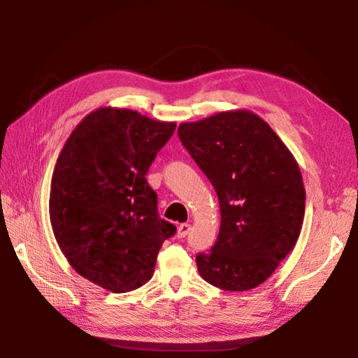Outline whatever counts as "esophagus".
<instances>
[{
  "label": "esophagus",
  "instance_id": "1",
  "mask_svg": "<svg viewBox=\"0 0 358 358\" xmlns=\"http://www.w3.org/2000/svg\"><path fill=\"white\" fill-rule=\"evenodd\" d=\"M189 231H191V224H187V223L180 224L178 229H177V237L178 238H185L186 235L189 234Z\"/></svg>",
  "mask_w": 358,
  "mask_h": 358
}]
</instances>
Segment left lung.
<instances>
[{
  "mask_svg": "<svg viewBox=\"0 0 358 358\" xmlns=\"http://www.w3.org/2000/svg\"><path fill=\"white\" fill-rule=\"evenodd\" d=\"M178 136L214 186L222 215L215 245L195 258L200 275L229 292L260 286L300 237L306 191L299 163L248 109L181 123Z\"/></svg>",
  "mask_w": 358,
  "mask_h": 358,
  "instance_id": "left-lung-1",
  "label": "left lung"
}]
</instances>
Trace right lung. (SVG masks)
I'll use <instances>...</instances> for the list:
<instances>
[{"label":"right lung","instance_id":"add662e5","mask_svg":"<svg viewBox=\"0 0 358 358\" xmlns=\"http://www.w3.org/2000/svg\"><path fill=\"white\" fill-rule=\"evenodd\" d=\"M173 121L100 108L80 121L52 175L49 217L63 255L81 277L113 294L146 285L175 226L158 217L146 173Z\"/></svg>","mask_w":358,"mask_h":358}]
</instances>
